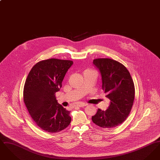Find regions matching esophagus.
<instances>
[{
    "label": "esophagus",
    "instance_id": "34e87169",
    "mask_svg": "<svg viewBox=\"0 0 160 160\" xmlns=\"http://www.w3.org/2000/svg\"><path fill=\"white\" fill-rule=\"evenodd\" d=\"M87 104L85 103H83V102H78L76 104V106L80 107H83L84 106H87Z\"/></svg>",
    "mask_w": 160,
    "mask_h": 160
}]
</instances>
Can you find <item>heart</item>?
<instances>
[{"label":"heart","mask_w":160,"mask_h":160,"mask_svg":"<svg viewBox=\"0 0 160 160\" xmlns=\"http://www.w3.org/2000/svg\"><path fill=\"white\" fill-rule=\"evenodd\" d=\"M87 70H89V69H87Z\"/></svg>","instance_id":"obj_1"}]
</instances>
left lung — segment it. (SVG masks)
Wrapping results in <instances>:
<instances>
[{
    "label": "left lung",
    "instance_id": "obj_1",
    "mask_svg": "<svg viewBox=\"0 0 160 160\" xmlns=\"http://www.w3.org/2000/svg\"><path fill=\"white\" fill-rule=\"evenodd\" d=\"M102 78V88L110 100L106 110L98 109L92 117L93 122L105 129L113 128L128 118L133 105L135 88L128 70L119 62L110 58L93 61Z\"/></svg>",
    "mask_w": 160,
    "mask_h": 160
}]
</instances>
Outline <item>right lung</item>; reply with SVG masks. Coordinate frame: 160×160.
I'll list each match as a JSON object with an SVG mask.
<instances>
[{
  "mask_svg": "<svg viewBox=\"0 0 160 160\" xmlns=\"http://www.w3.org/2000/svg\"><path fill=\"white\" fill-rule=\"evenodd\" d=\"M72 64V61L54 58L39 61L26 80L24 102L33 121L46 132H59L71 121L70 112L58 103L55 93L60 90L65 74Z\"/></svg>",
  "mask_w": 160,
  "mask_h": 160,
  "instance_id": "add662e5",
  "label": "right lung"
}]
</instances>
